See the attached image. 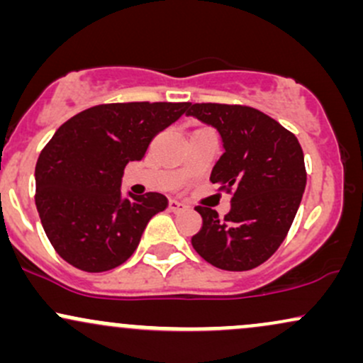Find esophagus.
<instances>
[{
	"label": "esophagus",
	"mask_w": 363,
	"mask_h": 363,
	"mask_svg": "<svg viewBox=\"0 0 363 363\" xmlns=\"http://www.w3.org/2000/svg\"><path fill=\"white\" fill-rule=\"evenodd\" d=\"M169 210L174 211V213H177V211H184L187 210V205L182 201H177V199H170L169 201Z\"/></svg>",
	"instance_id": "obj_1"
}]
</instances>
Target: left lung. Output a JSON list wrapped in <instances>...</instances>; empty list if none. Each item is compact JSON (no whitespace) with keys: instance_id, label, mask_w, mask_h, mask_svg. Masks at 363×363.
<instances>
[{"instance_id":"left-lung-1","label":"left lung","mask_w":363,"mask_h":363,"mask_svg":"<svg viewBox=\"0 0 363 363\" xmlns=\"http://www.w3.org/2000/svg\"><path fill=\"white\" fill-rule=\"evenodd\" d=\"M187 116L222 136L225 152L210 181L232 193L223 218L211 208L196 206L203 227L191 244L215 268H256L285 240L302 201L307 174L301 143L280 123L247 106L189 104Z\"/></svg>"}]
</instances>
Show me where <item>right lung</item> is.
Returning <instances> with one entry per match:
<instances>
[{
  "mask_svg": "<svg viewBox=\"0 0 363 363\" xmlns=\"http://www.w3.org/2000/svg\"><path fill=\"white\" fill-rule=\"evenodd\" d=\"M187 109L189 102L101 104L54 133L35 165V206L62 259L102 273L131 257L150 218L169 203L160 193L123 198L124 167Z\"/></svg>",
  "mask_w": 363,
  "mask_h": 363,
  "instance_id": "right-lung-1",
  "label": "right lung"
}]
</instances>
